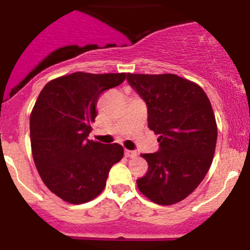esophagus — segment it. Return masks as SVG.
<instances>
[{
	"label": "esophagus",
	"instance_id": "1",
	"mask_svg": "<svg viewBox=\"0 0 250 250\" xmlns=\"http://www.w3.org/2000/svg\"><path fill=\"white\" fill-rule=\"evenodd\" d=\"M125 157L135 158V157H137V152H136V150H127V149H126L125 150Z\"/></svg>",
	"mask_w": 250,
	"mask_h": 250
}]
</instances>
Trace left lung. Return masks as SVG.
I'll use <instances>...</instances> for the list:
<instances>
[{"mask_svg": "<svg viewBox=\"0 0 250 250\" xmlns=\"http://www.w3.org/2000/svg\"><path fill=\"white\" fill-rule=\"evenodd\" d=\"M127 81L147 104L148 127L159 135V150L141 154L148 170L138 189L160 206L179 203L203 181L214 157L217 127L208 96L175 74H127Z\"/></svg>", "mask_w": 250, "mask_h": 250, "instance_id": "8db88e82", "label": "left lung"}]
</instances>
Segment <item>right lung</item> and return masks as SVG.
I'll list each match as a JSON object with an SVG mask.
<instances>
[{"label":"right lung","instance_id":"obj_1","mask_svg":"<svg viewBox=\"0 0 250 250\" xmlns=\"http://www.w3.org/2000/svg\"><path fill=\"white\" fill-rule=\"evenodd\" d=\"M125 73H73L44 85L30 114L31 152L47 188L71 204L96 198L109 170L124 155L118 143L88 140L102 92L120 85Z\"/></svg>","mask_w":250,"mask_h":250}]
</instances>
